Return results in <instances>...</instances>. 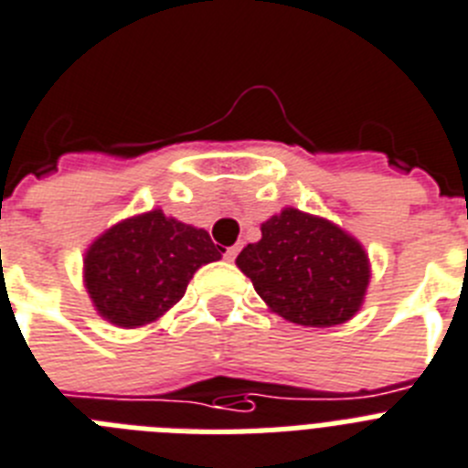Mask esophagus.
Segmentation results:
<instances>
[{
  "mask_svg": "<svg viewBox=\"0 0 468 468\" xmlns=\"http://www.w3.org/2000/svg\"><path fill=\"white\" fill-rule=\"evenodd\" d=\"M237 255H239V246H231V249L225 250V258L227 261H237Z\"/></svg>",
  "mask_w": 468,
  "mask_h": 468,
  "instance_id": "34e87169",
  "label": "esophagus"
}]
</instances>
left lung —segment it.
<instances>
[{
    "label": "left lung",
    "mask_w": 468,
    "mask_h": 468,
    "mask_svg": "<svg viewBox=\"0 0 468 468\" xmlns=\"http://www.w3.org/2000/svg\"><path fill=\"white\" fill-rule=\"evenodd\" d=\"M237 265L262 301L293 324L334 326L362 305L369 261L353 237L322 218L286 207L262 225V239Z\"/></svg>",
    "instance_id": "1"
}]
</instances>
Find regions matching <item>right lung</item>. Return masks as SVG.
<instances>
[{
  "mask_svg": "<svg viewBox=\"0 0 468 468\" xmlns=\"http://www.w3.org/2000/svg\"><path fill=\"white\" fill-rule=\"evenodd\" d=\"M206 229L151 210L111 227L91 243L85 283L99 314L125 329L149 324L185 295L206 262L219 261Z\"/></svg>",
  "mask_w": 468,
  "mask_h": 468,
  "instance_id": "add662e5",
  "label": "right lung"
}]
</instances>
